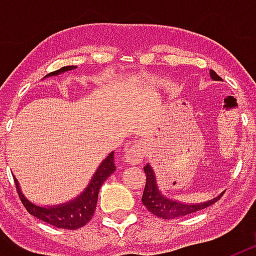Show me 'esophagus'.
<instances>
[{
    "mask_svg": "<svg viewBox=\"0 0 256 256\" xmlns=\"http://www.w3.org/2000/svg\"><path fill=\"white\" fill-rule=\"evenodd\" d=\"M144 159V145L136 142L124 152V160L130 166H137Z\"/></svg>",
    "mask_w": 256,
    "mask_h": 256,
    "instance_id": "esophagus-1",
    "label": "esophagus"
}]
</instances>
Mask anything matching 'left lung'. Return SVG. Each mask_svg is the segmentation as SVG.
Returning a JSON list of instances; mask_svg holds the SVG:
<instances>
[{"label":"left lung","instance_id":"1","mask_svg":"<svg viewBox=\"0 0 256 256\" xmlns=\"http://www.w3.org/2000/svg\"><path fill=\"white\" fill-rule=\"evenodd\" d=\"M210 76L214 80H222L212 70L210 71ZM144 172L146 174V184H145L144 193L141 198L142 204L152 214L159 218H163V220H174V218L185 216V215L196 212L198 210L206 208L211 204H214L215 202H218L224 193L222 192L216 198L203 202V203H184V202H178L176 198H172L170 196H166L162 192L158 185L156 174L150 164H146L144 167Z\"/></svg>","mask_w":256,"mask_h":256}]
</instances>
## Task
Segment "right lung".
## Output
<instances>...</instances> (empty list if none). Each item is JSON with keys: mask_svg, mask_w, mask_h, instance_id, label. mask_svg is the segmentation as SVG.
Here are the masks:
<instances>
[{"mask_svg": "<svg viewBox=\"0 0 256 256\" xmlns=\"http://www.w3.org/2000/svg\"><path fill=\"white\" fill-rule=\"evenodd\" d=\"M75 68H76V66H67V67L60 68L54 72L48 74V75H45V78L56 76V75H60L66 71H71ZM115 170H116V166L114 163V152H111L104 160L101 162L100 166L97 167L90 182L82 190V193H79L76 198H74L70 202L54 204V206H40V204L32 203L31 200L26 198L24 193L22 192L19 181L14 177V178L16 181V188L19 192L20 200H22L26 210L32 216H36L38 220H44V222H46L54 228L74 230V229H79V228L84 226L92 220V216L94 214L96 206H97V198H98L101 185Z\"/></svg>", "mask_w": 256, "mask_h": 256, "instance_id": "1", "label": "right lung"}]
</instances>
